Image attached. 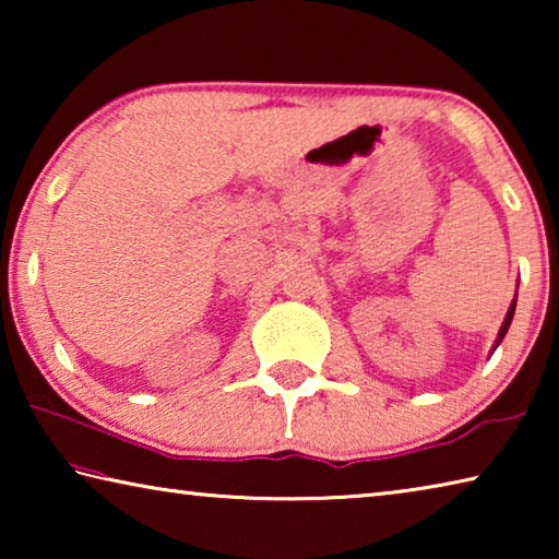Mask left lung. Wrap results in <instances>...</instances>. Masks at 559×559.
Masks as SVG:
<instances>
[{"label": "left lung", "instance_id": "obj_1", "mask_svg": "<svg viewBox=\"0 0 559 559\" xmlns=\"http://www.w3.org/2000/svg\"><path fill=\"white\" fill-rule=\"evenodd\" d=\"M513 313H515V300H513V306H510V310H508V316H506V323H503V328H500V333H498V343H500V340L506 337L508 328H510V320H513Z\"/></svg>", "mask_w": 559, "mask_h": 559}]
</instances>
